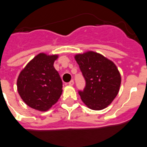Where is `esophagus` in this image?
<instances>
[{
  "mask_svg": "<svg viewBox=\"0 0 147 147\" xmlns=\"http://www.w3.org/2000/svg\"><path fill=\"white\" fill-rule=\"evenodd\" d=\"M74 81L73 80H70V81L68 83V84H69L70 86H73V85H74Z\"/></svg>",
  "mask_w": 147,
  "mask_h": 147,
  "instance_id": "obj_1",
  "label": "esophagus"
}]
</instances>
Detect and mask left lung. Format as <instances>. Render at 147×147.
I'll use <instances>...</instances> for the list:
<instances>
[{
	"label": "left lung",
	"instance_id": "1",
	"mask_svg": "<svg viewBox=\"0 0 147 147\" xmlns=\"http://www.w3.org/2000/svg\"><path fill=\"white\" fill-rule=\"evenodd\" d=\"M75 60L86 81L84 89L78 90L82 101L92 110H103L119 92L121 83L119 70L112 61L93 51L77 54Z\"/></svg>",
	"mask_w": 147,
	"mask_h": 147
}]
</instances>
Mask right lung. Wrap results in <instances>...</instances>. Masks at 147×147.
I'll use <instances>...</instances> for the list:
<instances>
[{"instance_id": "obj_1", "label": "right lung", "mask_w": 147, "mask_h": 147, "mask_svg": "<svg viewBox=\"0 0 147 147\" xmlns=\"http://www.w3.org/2000/svg\"><path fill=\"white\" fill-rule=\"evenodd\" d=\"M57 58V55L39 53L20 73L18 91L30 107L47 111L61 97L63 83L53 67Z\"/></svg>"}]
</instances>
